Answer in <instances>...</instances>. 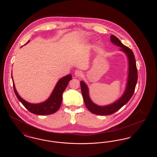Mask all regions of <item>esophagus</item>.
Listing matches in <instances>:
<instances>
[{"label":"esophagus","instance_id":"obj_1","mask_svg":"<svg viewBox=\"0 0 157 157\" xmlns=\"http://www.w3.org/2000/svg\"><path fill=\"white\" fill-rule=\"evenodd\" d=\"M75 74L76 76L78 77H79V76H82V72L80 70H76L75 72Z\"/></svg>","mask_w":157,"mask_h":157}]
</instances>
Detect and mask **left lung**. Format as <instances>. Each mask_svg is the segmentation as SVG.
Returning <instances> with one entry per match:
<instances>
[{"mask_svg": "<svg viewBox=\"0 0 157 157\" xmlns=\"http://www.w3.org/2000/svg\"><path fill=\"white\" fill-rule=\"evenodd\" d=\"M111 40L113 44L121 48V50L125 53L129 60V75L127 88L122 97L113 104L108 106H100L94 104L89 97L88 89L86 84L81 81V89L85 104L89 111L96 115H109L118 111L124 105L126 104L132 97L138 80V71L136 65L134 53L131 49L124 45L118 37L111 35Z\"/></svg>", "mask_w": 157, "mask_h": 157, "instance_id": "1", "label": "left lung"}]
</instances>
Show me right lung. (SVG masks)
<instances>
[{
    "instance_id": "add662e5",
    "label": "right lung",
    "mask_w": 157,
    "mask_h": 157,
    "mask_svg": "<svg viewBox=\"0 0 157 157\" xmlns=\"http://www.w3.org/2000/svg\"><path fill=\"white\" fill-rule=\"evenodd\" d=\"M71 79V75H67L62 78L57 83L49 98L44 102L37 104H30L23 99L17 94L13 82V86L16 97L29 112L39 115H46L53 113L59 109L62 100V94L67 88V84Z\"/></svg>"
}]
</instances>
